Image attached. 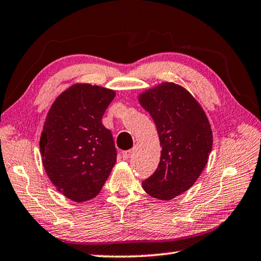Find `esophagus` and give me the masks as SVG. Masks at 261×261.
<instances>
[{
  "instance_id": "esophagus-1",
  "label": "esophagus",
  "mask_w": 261,
  "mask_h": 261,
  "mask_svg": "<svg viewBox=\"0 0 261 261\" xmlns=\"http://www.w3.org/2000/svg\"><path fill=\"white\" fill-rule=\"evenodd\" d=\"M131 154H132L131 149H127V151H123V152H122L123 160H127V159H129V158L131 156Z\"/></svg>"
}]
</instances>
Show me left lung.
<instances>
[{
    "label": "left lung",
    "mask_w": 261,
    "mask_h": 261,
    "mask_svg": "<svg viewBox=\"0 0 261 261\" xmlns=\"http://www.w3.org/2000/svg\"><path fill=\"white\" fill-rule=\"evenodd\" d=\"M138 101L156 125L162 146L158 169L143 180V189L170 200L192 187L208 161L213 134L207 115L183 86L165 82L141 92Z\"/></svg>",
    "instance_id": "8db88e82"
}]
</instances>
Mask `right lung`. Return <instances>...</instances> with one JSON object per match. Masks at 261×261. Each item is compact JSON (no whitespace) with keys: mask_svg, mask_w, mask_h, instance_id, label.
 I'll return each instance as SVG.
<instances>
[{"mask_svg":"<svg viewBox=\"0 0 261 261\" xmlns=\"http://www.w3.org/2000/svg\"><path fill=\"white\" fill-rule=\"evenodd\" d=\"M114 90L77 83L57 96L40 137L43 168L68 199L83 202L99 194L116 163V148L102 116Z\"/></svg>","mask_w":261,"mask_h":261,"instance_id":"obj_1","label":"right lung"}]
</instances>
